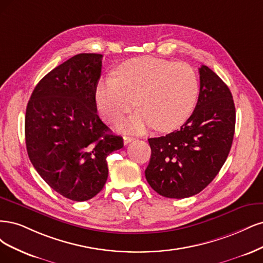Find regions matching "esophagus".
<instances>
[{
  "label": "esophagus",
  "mask_w": 263,
  "mask_h": 263,
  "mask_svg": "<svg viewBox=\"0 0 263 263\" xmlns=\"http://www.w3.org/2000/svg\"><path fill=\"white\" fill-rule=\"evenodd\" d=\"M134 140V138H132V137H123V143H124V145H126V144H129L130 142H132Z\"/></svg>",
  "instance_id": "34e87169"
}]
</instances>
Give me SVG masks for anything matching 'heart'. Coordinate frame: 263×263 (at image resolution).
Here are the masks:
<instances>
[{"label": "heart", "mask_w": 263, "mask_h": 263, "mask_svg": "<svg viewBox=\"0 0 263 263\" xmlns=\"http://www.w3.org/2000/svg\"><path fill=\"white\" fill-rule=\"evenodd\" d=\"M199 96V79L193 67L153 57L134 58L123 62L115 78L99 81L96 105L107 122H115L140 108L126 129L142 133L154 126L160 132L179 128L192 114Z\"/></svg>", "instance_id": "heart-1"}]
</instances>
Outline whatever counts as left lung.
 <instances>
[{
	"instance_id": "8db88e82",
	"label": "left lung",
	"mask_w": 263,
	"mask_h": 263,
	"mask_svg": "<svg viewBox=\"0 0 263 263\" xmlns=\"http://www.w3.org/2000/svg\"><path fill=\"white\" fill-rule=\"evenodd\" d=\"M196 109L180 130L148 139L145 169L149 185L165 198L183 199L204 189L230 153L236 112L232 92L210 67L202 65Z\"/></svg>"
}]
</instances>
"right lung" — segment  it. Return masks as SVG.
Masks as SVG:
<instances>
[{"label": "right lung", "mask_w": 263, "mask_h": 263, "mask_svg": "<svg viewBox=\"0 0 263 263\" xmlns=\"http://www.w3.org/2000/svg\"><path fill=\"white\" fill-rule=\"evenodd\" d=\"M101 58L80 53L49 72L33 89L25 117L31 164L54 191L78 202L101 191L107 156L123 147V139L97 115Z\"/></svg>", "instance_id": "1"}]
</instances>
